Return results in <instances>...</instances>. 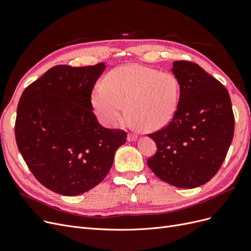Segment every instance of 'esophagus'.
Here are the masks:
<instances>
[{"mask_svg": "<svg viewBox=\"0 0 251 251\" xmlns=\"http://www.w3.org/2000/svg\"><path fill=\"white\" fill-rule=\"evenodd\" d=\"M137 139V135L133 134V133H128L127 134V141H134Z\"/></svg>", "mask_w": 251, "mask_h": 251, "instance_id": "34e87169", "label": "esophagus"}]
</instances>
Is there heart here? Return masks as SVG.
<instances>
[{
  "instance_id": "b5f03b06",
  "label": "heart",
  "mask_w": 251,
  "mask_h": 251,
  "mask_svg": "<svg viewBox=\"0 0 251 251\" xmlns=\"http://www.w3.org/2000/svg\"><path fill=\"white\" fill-rule=\"evenodd\" d=\"M180 85L169 72L128 64L110 71L92 92V103L104 125L117 126L126 113L144 131L155 132L168 126L177 112Z\"/></svg>"
}]
</instances>
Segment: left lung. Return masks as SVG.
<instances>
[{"instance_id":"obj_1","label":"left lung","mask_w":251,"mask_h":251,"mask_svg":"<svg viewBox=\"0 0 251 251\" xmlns=\"http://www.w3.org/2000/svg\"><path fill=\"white\" fill-rule=\"evenodd\" d=\"M180 100L171 123L149 134L157 151L148 165L162 181L180 188L208 182L221 168L231 144L234 116L227 89L192 62L173 63Z\"/></svg>"}]
</instances>
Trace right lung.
Listing matches in <instances>:
<instances>
[{"label": "right lung", "mask_w": 251, "mask_h": 251, "mask_svg": "<svg viewBox=\"0 0 251 251\" xmlns=\"http://www.w3.org/2000/svg\"><path fill=\"white\" fill-rule=\"evenodd\" d=\"M105 66L57 65L23 92L14 134L36 180L50 191L77 196L107 176L126 133L103 127L91 94Z\"/></svg>", "instance_id": "add662e5"}]
</instances>
